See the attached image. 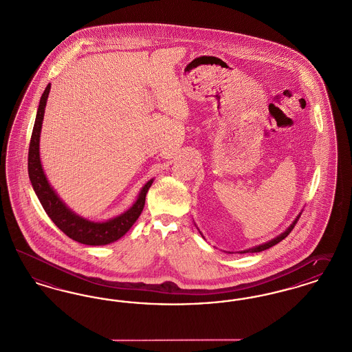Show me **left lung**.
Listing matches in <instances>:
<instances>
[{"mask_svg":"<svg viewBox=\"0 0 352 352\" xmlns=\"http://www.w3.org/2000/svg\"><path fill=\"white\" fill-rule=\"evenodd\" d=\"M300 214H302V212L298 214L296 217V220L292 222V225L283 232V233H280L279 236H277L276 239H272L270 241H267V242H265V243H261L258 246H253V248H249V249H246V250H241L239 252L240 254H243V253H258V252H262V250H266V249H269V248H272V246H274V245H277L278 242H280V241L283 240L285 237H287V234L293 230V228L296 226V221L299 220V217H300ZM201 233V232H200ZM203 236V234H201ZM204 237V236H203Z\"/></svg>","mask_w":352,"mask_h":352,"instance_id":"left-lung-1","label":"left lung"}]
</instances>
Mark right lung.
<instances>
[{"instance_id":"add662e5","label":"right lung","mask_w":352,"mask_h":352,"mask_svg":"<svg viewBox=\"0 0 352 352\" xmlns=\"http://www.w3.org/2000/svg\"><path fill=\"white\" fill-rule=\"evenodd\" d=\"M50 87L52 86L49 83L41 96L33 133H32L30 147H29L28 169H29V179L32 182L33 189L37 195L39 203L42 204L45 212L52 219V221L54 222L56 226L72 240L85 243V245H90V246H99V245H107V243L115 242L120 237H123L130 230L131 226L139 219L144 208L146 195L148 192L149 186L153 183V179L148 180L140 189L136 201L132 204L130 209H127L122 214L110 219L107 221H91L73 212L60 200L58 193L53 189V186L47 182V177L41 164L39 138H41L45 107H46L47 96L50 93Z\"/></svg>"}]
</instances>
